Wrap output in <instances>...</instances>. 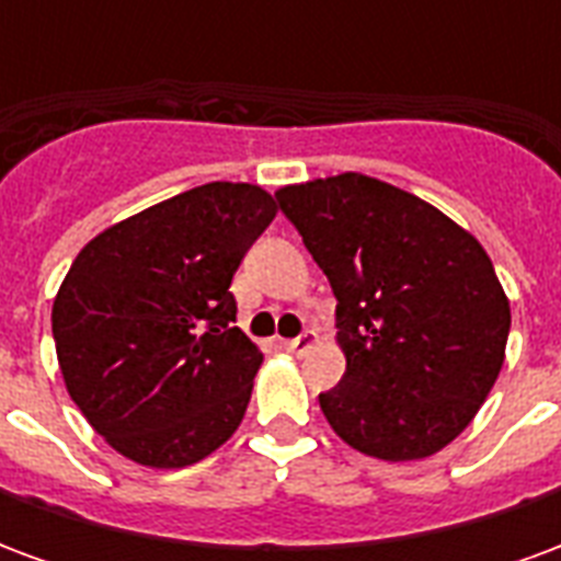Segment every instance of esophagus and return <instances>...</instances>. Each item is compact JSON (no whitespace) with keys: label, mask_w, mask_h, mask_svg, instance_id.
Segmentation results:
<instances>
[{"label":"esophagus","mask_w":561,"mask_h":561,"mask_svg":"<svg viewBox=\"0 0 561 561\" xmlns=\"http://www.w3.org/2000/svg\"><path fill=\"white\" fill-rule=\"evenodd\" d=\"M316 345H318V333H316V330H304L300 336H294V340H288V352L297 354V357H304V354L312 352Z\"/></svg>","instance_id":"34e87169"}]
</instances>
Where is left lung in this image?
Listing matches in <instances>:
<instances>
[{
  "label": "left lung",
  "mask_w": 561,
  "mask_h": 561,
  "mask_svg": "<svg viewBox=\"0 0 561 561\" xmlns=\"http://www.w3.org/2000/svg\"><path fill=\"white\" fill-rule=\"evenodd\" d=\"M276 201L336 294L345 376L318 397L333 433L388 462L438 454L505 364L511 304L490 255L442 209L366 173L282 185Z\"/></svg>",
  "instance_id": "left-lung-1"
}]
</instances>
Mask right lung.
Returning <instances> with one entry per match:
<instances>
[{
	"label": "right lung",
	"mask_w": 561,
	"mask_h": 561,
	"mask_svg": "<svg viewBox=\"0 0 561 561\" xmlns=\"http://www.w3.org/2000/svg\"><path fill=\"white\" fill-rule=\"evenodd\" d=\"M261 185L207 183L95 233L54 300L68 397L116 454L183 469L243 421L264 354L231 279L276 219Z\"/></svg>",
	"instance_id": "add662e5"
}]
</instances>
